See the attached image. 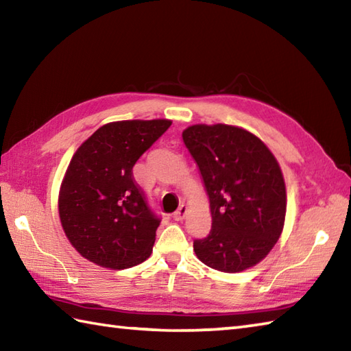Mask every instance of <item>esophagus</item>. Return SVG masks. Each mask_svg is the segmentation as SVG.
Instances as JSON below:
<instances>
[{
    "mask_svg": "<svg viewBox=\"0 0 351 351\" xmlns=\"http://www.w3.org/2000/svg\"><path fill=\"white\" fill-rule=\"evenodd\" d=\"M187 213H189L187 206H185V205H181L180 208H178V211H175V213H173V220H176V221H181V220H184V219H185V215H187Z\"/></svg>",
    "mask_w": 351,
    "mask_h": 351,
    "instance_id": "34e87169",
    "label": "esophagus"
}]
</instances>
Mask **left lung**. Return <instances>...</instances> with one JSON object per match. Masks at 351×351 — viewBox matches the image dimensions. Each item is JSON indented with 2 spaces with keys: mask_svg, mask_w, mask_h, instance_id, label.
<instances>
[{
  "mask_svg": "<svg viewBox=\"0 0 351 351\" xmlns=\"http://www.w3.org/2000/svg\"><path fill=\"white\" fill-rule=\"evenodd\" d=\"M184 143L202 175L211 232L193 243L196 256L223 273L261 263L278 243L287 214V189L278 160L255 134L240 126L197 123Z\"/></svg>",
  "mask_w": 351,
  "mask_h": 351,
  "instance_id": "left-lung-1",
  "label": "left lung"
}]
</instances>
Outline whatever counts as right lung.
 Here are the masks:
<instances>
[{
    "label": "right lung",
    "instance_id": "right-lung-1",
    "mask_svg": "<svg viewBox=\"0 0 351 351\" xmlns=\"http://www.w3.org/2000/svg\"><path fill=\"white\" fill-rule=\"evenodd\" d=\"M170 125L169 119L110 122L73 154L58 215L69 243L90 263L122 270L151 256L160 219L134 182L132 167Z\"/></svg>",
    "mask_w": 351,
    "mask_h": 351
}]
</instances>
